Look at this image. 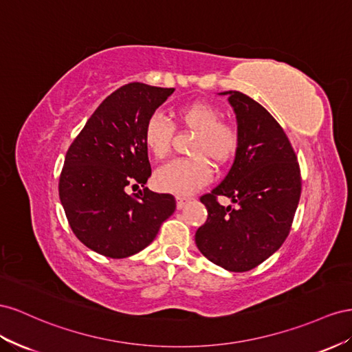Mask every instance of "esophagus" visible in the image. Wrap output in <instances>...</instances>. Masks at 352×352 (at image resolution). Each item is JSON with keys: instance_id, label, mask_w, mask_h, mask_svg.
<instances>
[{"instance_id": "esophagus-1", "label": "esophagus", "mask_w": 352, "mask_h": 352, "mask_svg": "<svg viewBox=\"0 0 352 352\" xmlns=\"http://www.w3.org/2000/svg\"><path fill=\"white\" fill-rule=\"evenodd\" d=\"M175 200H177V209H183L188 204L190 199L188 197H183V196H177Z\"/></svg>"}]
</instances>
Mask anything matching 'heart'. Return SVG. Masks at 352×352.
Segmentation results:
<instances>
[{
	"mask_svg": "<svg viewBox=\"0 0 352 352\" xmlns=\"http://www.w3.org/2000/svg\"><path fill=\"white\" fill-rule=\"evenodd\" d=\"M177 122L186 129L196 133L190 147L193 157L177 159L160 168L155 182L168 193L190 195L205 186L212 169L207 162L221 168L232 160L240 146V134L236 125L221 120L217 106L202 100L190 102L175 110ZM174 126L160 115L150 116L144 126V144L156 159H165L173 143Z\"/></svg>",
	"mask_w": 352,
	"mask_h": 352,
	"instance_id": "1",
	"label": "heart"
}]
</instances>
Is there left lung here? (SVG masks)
<instances>
[{"mask_svg":"<svg viewBox=\"0 0 352 352\" xmlns=\"http://www.w3.org/2000/svg\"><path fill=\"white\" fill-rule=\"evenodd\" d=\"M219 94L228 96L234 110L240 146L226 178L200 197L208 219L195 240L210 263L243 273L286 240L300 197V173L289 138L267 109L240 91ZM218 195L236 206H219Z\"/></svg>","mask_w":352,"mask_h":352,"instance_id":"left-lung-1","label":"left lung"}]
</instances>
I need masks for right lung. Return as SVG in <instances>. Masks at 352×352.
I'll return each mask as SVG.
<instances>
[{
    "label": "right lung",
    "instance_id": "right-lung-1",
    "mask_svg": "<svg viewBox=\"0 0 352 352\" xmlns=\"http://www.w3.org/2000/svg\"><path fill=\"white\" fill-rule=\"evenodd\" d=\"M174 93L131 82L103 100L70 144L60 174L58 195L75 236L109 258L131 256L153 242L175 199L150 192L152 175L144 126ZM144 187L134 197L126 187Z\"/></svg>",
    "mask_w": 352,
    "mask_h": 352
}]
</instances>
